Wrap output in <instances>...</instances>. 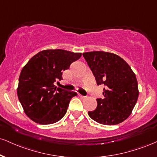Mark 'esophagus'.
Masks as SVG:
<instances>
[{
	"label": "esophagus",
	"instance_id": "obj_1",
	"mask_svg": "<svg viewBox=\"0 0 157 157\" xmlns=\"http://www.w3.org/2000/svg\"><path fill=\"white\" fill-rule=\"evenodd\" d=\"M79 97H80L81 98V99H86V97H85V96L81 95V94H79Z\"/></svg>",
	"mask_w": 157,
	"mask_h": 157
}]
</instances>
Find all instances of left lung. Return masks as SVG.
<instances>
[{
    "instance_id": "1",
    "label": "left lung",
    "mask_w": 157,
    "mask_h": 157,
    "mask_svg": "<svg viewBox=\"0 0 157 157\" xmlns=\"http://www.w3.org/2000/svg\"><path fill=\"white\" fill-rule=\"evenodd\" d=\"M95 77L104 85V97L98 98L97 107L88 116L104 125H116L125 121L136 105L139 91L136 76L129 64L111 52L93 51L82 53Z\"/></svg>"
}]
</instances>
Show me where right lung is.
<instances>
[{"instance_id":"obj_1","label":"right lung","mask_w":157,"mask_h":157,"mask_svg":"<svg viewBox=\"0 0 157 157\" xmlns=\"http://www.w3.org/2000/svg\"><path fill=\"white\" fill-rule=\"evenodd\" d=\"M82 54L60 50H45L33 56L22 68L17 88L18 99L25 114L39 124H52L65 116L76 92L56 88L62 73Z\"/></svg>"}]
</instances>
